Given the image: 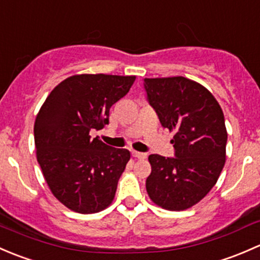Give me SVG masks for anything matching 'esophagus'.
<instances>
[{
  "label": "esophagus",
  "mask_w": 260,
  "mask_h": 260,
  "mask_svg": "<svg viewBox=\"0 0 260 260\" xmlns=\"http://www.w3.org/2000/svg\"><path fill=\"white\" fill-rule=\"evenodd\" d=\"M132 156L135 157V158H138V159H145L147 157L146 153H142V152H137V151H133L132 152Z\"/></svg>",
  "instance_id": "esophagus-1"
}]
</instances>
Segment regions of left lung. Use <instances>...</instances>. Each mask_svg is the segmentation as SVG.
<instances>
[{"label":"left lung","mask_w":260,"mask_h":260,"mask_svg":"<svg viewBox=\"0 0 260 260\" xmlns=\"http://www.w3.org/2000/svg\"><path fill=\"white\" fill-rule=\"evenodd\" d=\"M148 102L162 127L175 132V158L149 154L146 188L152 203L182 211L203 200L226 159L228 132L222 109L210 91L185 77L146 78Z\"/></svg>","instance_id":"8db88e82"}]
</instances>
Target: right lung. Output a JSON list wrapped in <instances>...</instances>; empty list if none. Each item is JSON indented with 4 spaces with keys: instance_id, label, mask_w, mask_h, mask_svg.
I'll return each mask as SVG.
<instances>
[{
    "instance_id": "add662e5",
    "label": "right lung",
    "mask_w": 260,
    "mask_h": 260,
    "mask_svg": "<svg viewBox=\"0 0 260 260\" xmlns=\"http://www.w3.org/2000/svg\"><path fill=\"white\" fill-rule=\"evenodd\" d=\"M135 80V75H73L52 89L36 115V158L52 195L72 211L94 214L113 203L131 153L90 132L108 124L109 109Z\"/></svg>"
}]
</instances>
